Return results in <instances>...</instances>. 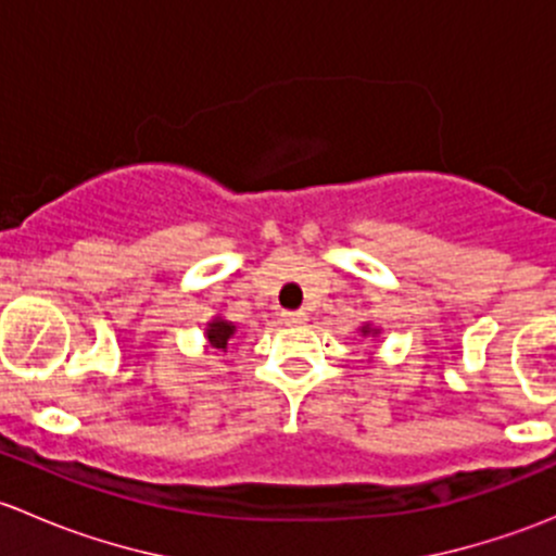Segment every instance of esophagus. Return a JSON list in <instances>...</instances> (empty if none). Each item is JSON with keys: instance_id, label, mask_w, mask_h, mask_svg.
Returning a JSON list of instances; mask_svg holds the SVG:
<instances>
[{"instance_id": "obj_1", "label": "esophagus", "mask_w": 556, "mask_h": 556, "mask_svg": "<svg viewBox=\"0 0 556 556\" xmlns=\"http://www.w3.org/2000/svg\"><path fill=\"white\" fill-rule=\"evenodd\" d=\"M306 312H285L282 314V323L285 325H304L306 323Z\"/></svg>"}]
</instances>
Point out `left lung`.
Here are the masks:
<instances>
[{"instance_id":"8db88e82","label":"left lung","mask_w":556,"mask_h":556,"mask_svg":"<svg viewBox=\"0 0 556 556\" xmlns=\"http://www.w3.org/2000/svg\"><path fill=\"white\" fill-rule=\"evenodd\" d=\"M361 333H363V336H368V333H379V330H377V328H371V325L366 323V325H363V330H361Z\"/></svg>"}]
</instances>
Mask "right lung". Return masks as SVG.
Listing matches in <instances>:
<instances>
[{
	"mask_svg": "<svg viewBox=\"0 0 556 556\" xmlns=\"http://www.w3.org/2000/svg\"><path fill=\"white\" fill-rule=\"evenodd\" d=\"M233 333H237V325L228 323V319L215 317L212 323H206V341H210L212 350H226Z\"/></svg>",
	"mask_w": 556,
	"mask_h": 556,
	"instance_id": "1",
	"label": "right lung"
}]
</instances>
